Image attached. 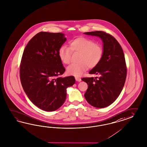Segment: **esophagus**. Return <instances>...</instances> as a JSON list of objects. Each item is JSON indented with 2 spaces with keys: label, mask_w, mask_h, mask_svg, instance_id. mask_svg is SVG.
Masks as SVG:
<instances>
[{
  "label": "esophagus",
  "mask_w": 147,
  "mask_h": 147,
  "mask_svg": "<svg viewBox=\"0 0 147 147\" xmlns=\"http://www.w3.org/2000/svg\"><path fill=\"white\" fill-rule=\"evenodd\" d=\"M76 81H78V82H80L81 81V79L80 78H79V77H77V76H76Z\"/></svg>",
  "instance_id": "obj_1"
}]
</instances>
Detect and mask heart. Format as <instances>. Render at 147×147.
<instances>
[{"label": "heart", "instance_id": "b5f03b06", "mask_svg": "<svg viewBox=\"0 0 147 147\" xmlns=\"http://www.w3.org/2000/svg\"><path fill=\"white\" fill-rule=\"evenodd\" d=\"M80 54L78 64H71L67 68V73L71 76H81L88 67H96L102 58V47L96 44L93 40L85 37H79L71 40L69 48L63 46L59 51V56L65 64H69L71 52Z\"/></svg>", "mask_w": 147, "mask_h": 147}]
</instances>
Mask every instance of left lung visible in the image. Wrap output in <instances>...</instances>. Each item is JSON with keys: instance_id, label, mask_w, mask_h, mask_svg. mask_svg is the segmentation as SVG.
<instances>
[{"instance_id": "8db88e82", "label": "left lung", "mask_w": 147, "mask_h": 147, "mask_svg": "<svg viewBox=\"0 0 147 147\" xmlns=\"http://www.w3.org/2000/svg\"><path fill=\"white\" fill-rule=\"evenodd\" d=\"M99 37L102 41V58L89 72L99 77L83 78L88 85L85 93L87 101L98 108L108 107L119 97L125 85L127 67L123 49L114 37L102 31L85 32Z\"/></svg>"}]
</instances>
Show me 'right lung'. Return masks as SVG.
Instances as JSON below:
<instances>
[{
    "label": "right lung",
    "mask_w": 147,
    "mask_h": 147,
    "mask_svg": "<svg viewBox=\"0 0 147 147\" xmlns=\"http://www.w3.org/2000/svg\"><path fill=\"white\" fill-rule=\"evenodd\" d=\"M66 40L62 33L41 32L30 40L23 52L20 67L22 88L32 102L45 111L61 107L66 89L76 82L73 76H59L65 68L59 51Z\"/></svg>",
    "instance_id": "obj_1"
}]
</instances>
